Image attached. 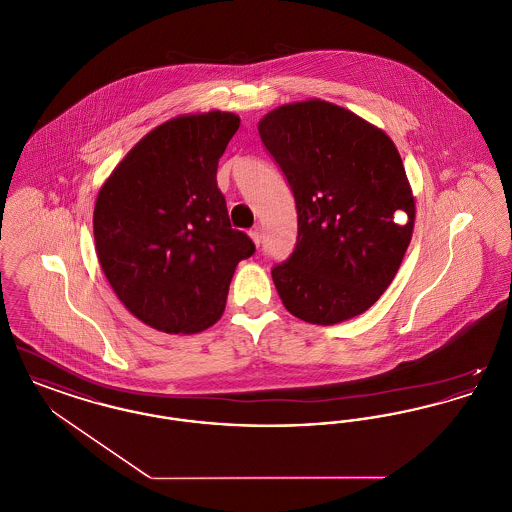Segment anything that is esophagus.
Instances as JSON below:
<instances>
[{
    "label": "esophagus",
    "instance_id": "34e87169",
    "mask_svg": "<svg viewBox=\"0 0 512 512\" xmlns=\"http://www.w3.org/2000/svg\"><path fill=\"white\" fill-rule=\"evenodd\" d=\"M249 238L253 240V244L255 245L261 244V238H263V234H261V228H259V226L251 228V230H249Z\"/></svg>",
    "mask_w": 512,
    "mask_h": 512
}]
</instances>
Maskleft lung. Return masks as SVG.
I'll use <instances>...</instances> for the list:
<instances>
[{
    "label": "left lung",
    "mask_w": 512,
    "mask_h": 512,
    "mask_svg": "<svg viewBox=\"0 0 512 512\" xmlns=\"http://www.w3.org/2000/svg\"><path fill=\"white\" fill-rule=\"evenodd\" d=\"M297 209L292 255L272 268L284 307L338 324L372 307L395 278L414 226V197L390 136L340 105L307 99L259 121Z\"/></svg>",
    "instance_id": "1"
}]
</instances>
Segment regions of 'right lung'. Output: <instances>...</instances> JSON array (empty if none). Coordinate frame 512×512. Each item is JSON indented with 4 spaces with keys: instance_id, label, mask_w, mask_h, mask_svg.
I'll list each match as a JSON object with an SVG mask.
<instances>
[{
    "instance_id": "obj_1",
    "label": "right lung",
    "mask_w": 512,
    "mask_h": 512,
    "mask_svg": "<svg viewBox=\"0 0 512 512\" xmlns=\"http://www.w3.org/2000/svg\"><path fill=\"white\" fill-rule=\"evenodd\" d=\"M240 128L224 111L159 124L99 190V265L122 305L167 334H197L224 313L228 286L255 253L234 230L217 186L219 159Z\"/></svg>"
}]
</instances>
